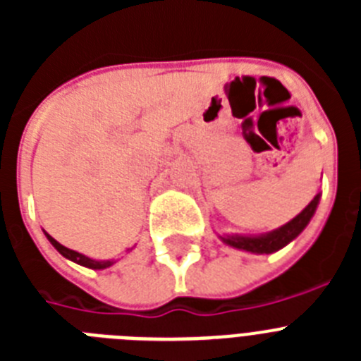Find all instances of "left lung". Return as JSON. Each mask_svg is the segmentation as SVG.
<instances>
[{
    "mask_svg": "<svg viewBox=\"0 0 361 361\" xmlns=\"http://www.w3.org/2000/svg\"><path fill=\"white\" fill-rule=\"evenodd\" d=\"M322 193H317L314 199L305 206L295 219H291L288 224L280 226V228L273 229V231L260 233V235H219V238L224 242L229 247L235 250L245 251V253H255V255H269L275 251L282 250L289 242L295 240L300 233L307 228L311 222L312 215L317 212L318 202H320Z\"/></svg>",
    "mask_w": 361,
    "mask_h": 361,
    "instance_id": "left-lung-1",
    "label": "left lung"
}]
</instances>
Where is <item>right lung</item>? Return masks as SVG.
<instances>
[{
  "label": "right lung",
  "instance_id": "obj_1",
  "mask_svg": "<svg viewBox=\"0 0 361 361\" xmlns=\"http://www.w3.org/2000/svg\"><path fill=\"white\" fill-rule=\"evenodd\" d=\"M44 237L49 238L50 244H52L54 247H56V250L63 255V257L68 258V260H72V262L79 264V266H82V267H88V269H106V267H110L116 264V260H95V258H90L82 253H78V251L68 250V247H65L63 244H59L56 238L50 237L47 231H44Z\"/></svg>",
  "mask_w": 361,
  "mask_h": 361
}]
</instances>
